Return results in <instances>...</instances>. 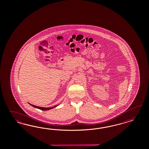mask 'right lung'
Masks as SVG:
<instances>
[{"instance_id":"add662e5","label":"right lung","mask_w":149,"mask_h":149,"mask_svg":"<svg viewBox=\"0 0 149 149\" xmlns=\"http://www.w3.org/2000/svg\"><path fill=\"white\" fill-rule=\"evenodd\" d=\"M31 105H32V107H34V108H36L40 109V110H50V109H51L54 108L56 107L57 106V105H56V106H54V107H51V108H42V107H37V106L32 105V104H31Z\"/></svg>"}]
</instances>
